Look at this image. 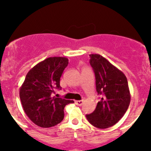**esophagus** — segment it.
Wrapping results in <instances>:
<instances>
[{
    "label": "esophagus",
    "instance_id": "34e87169",
    "mask_svg": "<svg viewBox=\"0 0 151 151\" xmlns=\"http://www.w3.org/2000/svg\"><path fill=\"white\" fill-rule=\"evenodd\" d=\"M75 104L78 106H82L83 104V100H79V101H75Z\"/></svg>",
    "mask_w": 151,
    "mask_h": 151
}]
</instances>
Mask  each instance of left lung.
<instances>
[{
    "instance_id": "1",
    "label": "left lung",
    "mask_w": 151,
    "mask_h": 151,
    "mask_svg": "<svg viewBox=\"0 0 151 151\" xmlns=\"http://www.w3.org/2000/svg\"><path fill=\"white\" fill-rule=\"evenodd\" d=\"M90 57V64L95 73L96 91L102 98L95 110L86 115V118L95 127L106 129L118 123L129 108V85L125 74L104 57L99 54H91Z\"/></svg>"
}]
</instances>
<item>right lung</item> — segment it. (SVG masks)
<instances>
[{
  "mask_svg": "<svg viewBox=\"0 0 151 151\" xmlns=\"http://www.w3.org/2000/svg\"><path fill=\"white\" fill-rule=\"evenodd\" d=\"M65 57H50L33 66L19 88V98L27 116L40 127L58 124L64 118L65 106L74 103L53 96L55 88H60V79L68 66Z\"/></svg>",
  "mask_w": 151,
  "mask_h": 151,
  "instance_id": "1",
  "label": "right lung"
}]
</instances>
